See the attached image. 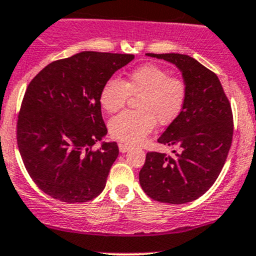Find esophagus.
Returning <instances> with one entry per match:
<instances>
[{
	"instance_id": "obj_1",
	"label": "esophagus",
	"mask_w": 256,
	"mask_h": 256,
	"mask_svg": "<svg viewBox=\"0 0 256 256\" xmlns=\"http://www.w3.org/2000/svg\"><path fill=\"white\" fill-rule=\"evenodd\" d=\"M128 150H130V146L125 144V143H119V150L122 152V153H126Z\"/></svg>"
}]
</instances>
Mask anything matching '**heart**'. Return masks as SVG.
Instances as JSON below:
<instances>
[{"instance_id":"obj_1","label":"heart","mask_w":256,"mask_h":256,"mask_svg":"<svg viewBox=\"0 0 256 256\" xmlns=\"http://www.w3.org/2000/svg\"><path fill=\"white\" fill-rule=\"evenodd\" d=\"M130 96L140 97L136 102L138 112H124L112 118L109 132L118 141L137 144L152 132L156 122L168 125L178 116L186 104L187 86L162 66L144 64L132 70L125 82L118 78L106 80L100 102L108 113H115Z\"/></svg>"}]
</instances>
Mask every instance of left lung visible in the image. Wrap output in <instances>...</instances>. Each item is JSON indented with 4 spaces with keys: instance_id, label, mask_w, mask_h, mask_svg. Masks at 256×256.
Returning <instances> with one entry per match:
<instances>
[{
    "instance_id": "obj_1",
    "label": "left lung",
    "mask_w": 256,
    "mask_h": 256,
    "mask_svg": "<svg viewBox=\"0 0 256 256\" xmlns=\"http://www.w3.org/2000/svg\"><path fill=\"white\" fill-rule=\"evenodd\" d=\"M147 56L175 64L187 86V100L180 115L158 138L178 146L172 156L148 152L140 184L156 202L184 204L196 200L214 184L228 156L233 115L228 98L215 72L194 58L180 53Z\"/></svg>"
}]
</instances>
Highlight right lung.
<instances>
[{
    "mask_svg": "<svg viewBox=\"0 0 256 256\" xmlns=\"http://www.w3.org/2000/svg\"><path fill=\"white\" fill-rule=\"evenodd\" d=\"M134 54L76 53L54 60L30 81L16 122L25 169L42 192L66 203L88 202L104 190L119 156L106 134L100 94L106 80Z\"/></svg>",
    "mask_w": 256,
    "mask_h": 256,
    "instance_id": "1",
    "label": "right lung"
}]
</instances>
